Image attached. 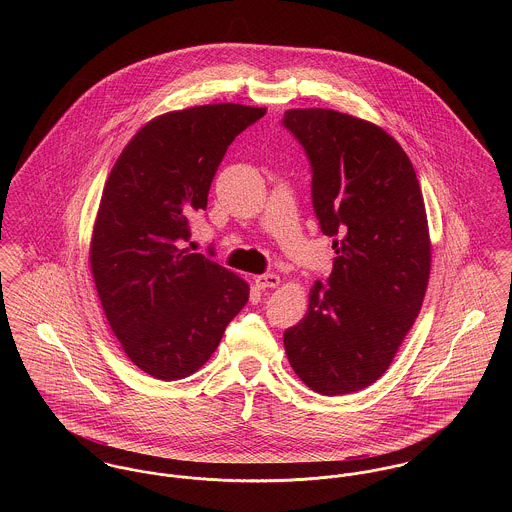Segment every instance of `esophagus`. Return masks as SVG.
Listing matches in <instances>:
<instances>
[{"mask_svg": "<svg viewBox=\"0 0 512 512\" xmlns=\"http://www.w3.org/2000/svg\"><path fill=\"white\" fill-rule=\"evenodd\" d=\"M254 284L258 290H270V288H278L280 286V276L276 274H262L254 278Z\"/></svg>", "mask_w": 512, "mask_h": 512, "instance_id": "obj_1", "label": "esophagus"}]
</instances>
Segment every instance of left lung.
<instances>
[{
  "mask_svg": "<svg viewBox=\"0 0 512 512\" xmlns=\"http://www.w3.org/2000/svg\"><path fill=\"white\" fill-rule=\"evenodd\" d=\"M282 126L307 155L313 211L337 252L284 347L311 390L357 392L386 372L426 295L432 252L422 189L404 149L370 122L307 108L288 110Z\"/></svg>",
  "mask_w": 512,
  "mask_h": 512,
  "instance_id": "1",
  "label": "left lung"
}]
</instances>
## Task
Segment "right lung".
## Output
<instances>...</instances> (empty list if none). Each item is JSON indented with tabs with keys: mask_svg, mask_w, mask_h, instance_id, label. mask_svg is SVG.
<instances>
[{
	"mask_svg": "<svg viewBox=\"0 0 512 512\" xmlns=\"http://www.w3.org/2000/svg\"><path fill=\"white\" fill-rule=\"evenodd\" d=\"M266 114L207 104L146 124L118 157L98 209L90 268L130 361L159 380L193 374L248 301V284L189 254V219L207 209L228 146Z\"/></svg>",
	"mask_w": 512,
	"mask_h": 512,
	"instance_id": "right-lung-1",
	"label": "right lung"
}]
</instances>
